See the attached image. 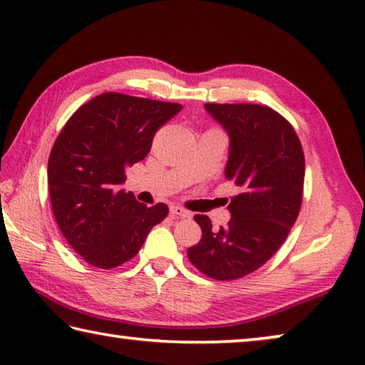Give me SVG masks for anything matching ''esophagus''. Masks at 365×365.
I'll return each instance as SVG.
<instances>
[{"label": "esophagus", "mask_w": 365, "mask_h": 365, "mask_svg": "<svg viewBox=\"0 0 365 365\" xmlns=\"http://www.w3.org/2000/svg\"><path fill=\"white\" fill-rule=\"evenodd\" d=\"M170 213H171V216H176V218H190V213L187 212V210H184L178 205L170 207Z\"/></svg>", "instance_id": "obj_1"}]
</instances>
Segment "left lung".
Masks as SVG:
<instances>
[{"label":"left lung","mask_w":365,"mask_h":365,"mask_svg":"<svg viewBox=\"0 0 365 365\" xmlns=\"http://www.w3.org/2000/svg\"><path fill=\"white\" fill-rule=\"evenodd\" d=\"M229 134L225 176L240 187L220 231L205 215L194 220L202 239L189 247L197 269L216 280H235L263 266L284 244L303 200L304 155L293 126L258 104H205Z\"/></svg>","instance_id":"left-lung-1"}]
</instances>
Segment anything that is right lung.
Segmentation results:
<instances>
[{
    "instance_id": "obj_1",
    "label": "right lung",
    "mask_w": 365,
    "mask_h": 365,
    "mask_svg": "<svg viewBox=\"0 0 365 365\" xmlns=\"http://www.w3.org/2000/svg\"><path fill=\"white\" fill-rule=\"evenodd\" d=\"M181 104L104 93L83 104L51 150L48 184L61 232L86 263L112 269L136 255L168 215L120 189L125 168L144 160L153 134Z\"/></svg>"
}]
</instances>
